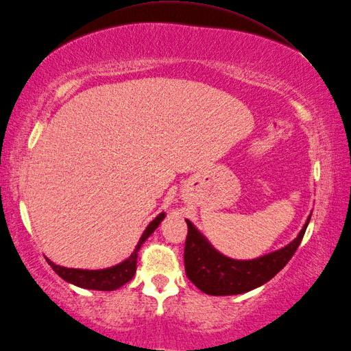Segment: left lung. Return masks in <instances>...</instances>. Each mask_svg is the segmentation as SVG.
<instances>
[{
  "label": "left lung",
  "mask_w": 351,
  "mask_h": 351,
  "mask_svg": "<svg viewBox=\"0 0 351 351\" xmlns=\"http://www.w3.org/2000/svg\"><path fill=\"white\" fill-rule=\"evenodd\" d=\"M311 216L289 245L253 261H235L220 254L189 220L184 243V271L192 283L207 295L245 293L267 283L283 269L301 244Z\"/></svg>",
  "instance_id": "8db88e82"
}]
</instances>
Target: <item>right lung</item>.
Instances as JSON below:
<instances>
[{
    "instance_id": "right-lung-1",
    "label": "right lung",
    "mask_w": 351,
    "mask_h": 351,
    "mask_svg": "<svg viewBox=\"0 0 351 351\" xmlns=\"http://www.w3.org/2000/svg\"><path fill=\"white\" fill-rule=\"evenodd\" d=\"M165 217V213H160V215L150 221V225L144 230L138 244L135 245L134 253L123 261L122 263L116 265V267H111L107 269H97V271H88V269H74V268H65V267H59V265H55L52 261H47L50 267L53 268L56 274L64 278L68 283H73L79 287L83 289H92V290H116L125 283L130 281L135 271H136V256H138V250L141 244L147 240V238L153 234L162 220Z\"/></svg>"
}]
</instances>
